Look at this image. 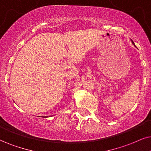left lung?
I'll return each instance as SVG.
<instances>
[{
	"label": "left lung",
	"mask_w": 151,
	"mask_h": 151,
	"mask_svg": "<svg viewBox=\"0 0 151 151\" xmlns=\"http://www.w3.org/2000/svg\"><path fill=\"white\" fill-rule=\"evenodd\" d=\"M132 44H133V45H134L135 46V45H134V42H132Z\"/></svg>",
	"instance_id": "8db88e82"
}]
</instances>
